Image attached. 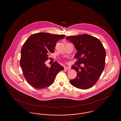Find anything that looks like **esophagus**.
<instances>
[{
    "label": "esophagus",
    "mask_w": 121,
    "mask_h": 121,
    "mask_svg": "<svg viewBox=\"0 0 121 121\" xmlns=\"http://www.w3.org/2000/svg\"><path fill=\"white\" fill-rule=\"evenodd\" d=\"M64 69L66 70H69L70 69V68H69V67H64Z\"/></svg>",
    "instance_id": "1"
}]
</instances>
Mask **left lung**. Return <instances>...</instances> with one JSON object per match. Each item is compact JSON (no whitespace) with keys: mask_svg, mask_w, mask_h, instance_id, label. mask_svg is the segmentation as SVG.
I'll list each match as a JSON object with an SVG mask.
<instances>
[{"mask_svg":"<svg viewBox=\"0 0 121 121\" xmlns=\"http://www.w3.org/2000/svg\"><path fill=\"white\" fill-rule=\"evenodd\" d=\"M66 39L71 42L78 51L74 56L78 60L71 68L77 75L75 79L70 81L71 84L81 89L92 87L105 67L106 51L103 44L97 38L87 34L69 36ZM81 64H84L83 67H80Z\"/></svg>","mask_w":121,"mask_h":121,"instance_id":"left-lung-1","label":"left lung"}]
</instances>
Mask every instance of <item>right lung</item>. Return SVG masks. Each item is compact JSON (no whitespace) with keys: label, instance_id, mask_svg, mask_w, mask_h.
<instances>
[{"label":"right lung","instance_id":"add662e5","mask_svg":"<svg viewBox=\"0 0 121 121\" xmlns=\"http://www.w3.org/2000/svg\"><path fill=\"white\" fill-rule=\"evenodd\" d=\"M63 35L39 33L31 35L25 41L21 51L20 65L23 76L31 86L43 89L53 83L58 73L64 69L54 62L50 68L45 62L48 55L54 52L58 41L64 38Z\"/></svg>","mask_w":121,"mask_h":121}]
</instances>
